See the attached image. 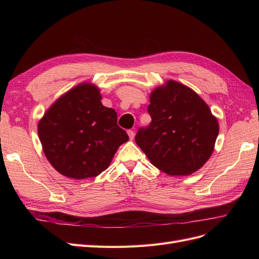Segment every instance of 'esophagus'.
Segmentation results:
<instances>
[{
    "label": "esophagus",
    "mask_w": 259,
    "mask_h": 259,
    "mask_svg": "<svg viewBox=\"0 0 259 259\" xmlns=\"http://www.w3.org/2000/svg\"><path fill=\"white\" fill-rule=\"evenodd\" d=\"M127 134H128V137H130V139H131V140L134 139V137H135V133H134V131H132V130L127 131Z\"/></svg>",
    "instance_id": "esophagus-1"
}]
</instances>
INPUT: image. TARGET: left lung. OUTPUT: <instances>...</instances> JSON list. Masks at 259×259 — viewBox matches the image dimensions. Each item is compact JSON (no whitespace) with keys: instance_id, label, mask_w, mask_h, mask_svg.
<instances>
[{"instance_id":"1","label":"left lung","mask_w":259,"mask_h":259,"mask_svg":"<svg viewBox=\"0 0 259 259\" xmlns=\"http://www.w3.org/2000/svg\"><path fill=\"white\" fill-rule=\"evenodd\" d=\"M151 123L135 142L155 167L171 176L201 168L213 153L219 125L210 109L188 86L167 81L150 94Z\"/></svg>"}]
</instances>
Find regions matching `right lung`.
<instances>
[{
  "label": "right lung",
  "instance_id": "right-lung-1",
  "mask_svg": "<svg viewBox=\"0 0 259 259\" xmlns=\"http://www.w3.org/2000/svg\"><path fill=\"white\" fill-rule=\"evenodd\" d=\"M97 86L81 83L59 97L37 125L46 159L72 179L96 177L108 168L126 132L116 112L101 104Z\"/></svg>",
  "mask_w": 259,
  "mask_h": 259
}]
</instances>
